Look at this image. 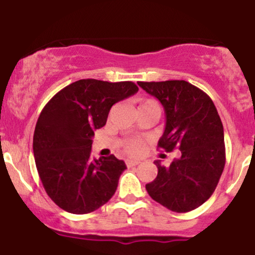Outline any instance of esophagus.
Returning a JSON list of instances; mask_svg holds the SVG:
<instances>
[{
	"instance_id": "34e87169",
	"label": "esophagus",
	"mask_w": 255,
	"mask_h": 255,
	"mask_svg": "<svg viewBox=\"0 0 255 255\" xmlns=\"http://www.w3.org/2000/svg\"><path fill=\"white\" fill-rule=\"evenodd\" d=\"M138 163H140V161H137V160H127V161H126V165H127V167H134V166L138 165Z\"/></svg>"
}]
</instances>
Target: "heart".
<instances>
[{
  "mask_svg": "<svg viewBox=\"0 0 255 255\" xmlns=\"http://www.w3.org/2000/svg\"><path fill=\"white\" fill-rule=\"evenodd\" d=\"M154 104H155V102H154L153 100H146V101H143L142 104L140 105V107H142V106L154 105ZM142 149H143L142 142H141L140 140H136V138H131V140L126 141L125 150L127 151L128 154H130V155H138V154H141Z\"/></svg>",
  "mask_w": 255,
  "mask_h": 255,
  "instance_id": "heart-1",
  "label": "heart"
}]
</instances>
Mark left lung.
I'll return each mask as SVG.
<instances>
[{
	"label": "left lung",
	"instance_id": "obj_1",
	"mask_svg": "<svg viewBox=\"0 0 255 255\" xmlns=\"http://www.w3.org/2000/svg\"><path fill=\"white\" fill-rule=\"evenodd\" d=\"M137 85L165 109L166 127L159 147L167 153L175 147L181 151L169 167L154 161L157 175L146 185L148 194L176 213L193 211L213 194L226 161L217 108L205 92L183 80Z\"/></svg>",
	"mask_w": 255,
	"mask_h": 255
}]
</instances>
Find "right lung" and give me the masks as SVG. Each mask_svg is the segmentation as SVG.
<instances>
[{
    "label": "right lung",
    "instance_id": "add662e5",
    "mask_svg": "<svg viewBox=\"0 0 255 255\" xmlns=\"http://www.w3.org/2000/svg\"><path fill=\"white\" fill-rule=\"evenodd\" d=\"M137 90L130 81L79 80L42 109L34 131L35 163L47 194L63 211L90 213L114 195L127 167L114 155L93 160L92 138L112 106Z\"/></svg>",
    "mask_w": 255,
    "mask_h": 255
}]
</instances>
